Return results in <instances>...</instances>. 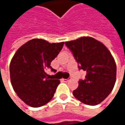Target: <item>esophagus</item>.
I'll return each instance as SVG.
<instances>
[{"mask_svg": "<svg viewBox=\"0 0 125 125\" xmlns=\"http://www.w3.org/2000/svg\"><path fill=\"white\" fill-rule=\"evenodd\" d=\"M62 80L63 82H68L69 81V78L68 79H62Z\"/></svg>", "mask_w": 125, "mask_h": 125, "instance_id": "1", "label": "esophagus"}]
</instances>
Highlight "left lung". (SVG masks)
<instances>
[{
  "instance_id": "1",
  "label": "left lung",
  "mask_w": 125,
  "mask_h": 125,
  "mask_svg": "<svg viewBox=\"0 0 125 125\" xmlns=\"http://www.w3.org/2000/svg\"><path fill=\"white\" fill-rule=\"evenodd\" d=\"M77 61L79 69L87 72L80 80L74 96L82 103L95 106L112 92L116 82V66L107 48L90 37H83L65 42Z\"/></svg>"
}]
</instances>
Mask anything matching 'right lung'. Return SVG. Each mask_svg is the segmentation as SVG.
I'll return each instance as SVG.
<instances>
[{"mask_svg":"<svg viewBox=\"0 0 125 125\" xmlns=\"http://www.w3.org/2000/svg\"><path fill=\"white\" fill-rule=\"evenodd\" d=\"M64 42L50 43L42 39H32L21 45L10 63L12 87L26 104L40 107L48 103L54 95L59 80L49 78L45 73L51 62L58 56Z\"/></svg>","mask_w":125,"mask_h":125,"instance_id":"1","label":"right lung"}]
</instances>
